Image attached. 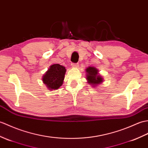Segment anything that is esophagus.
Masks as SVG:
<instances>
[{
  "label": "esophagus",
  "instance_id": "34e87169",
  "mask_svg": "<svg viewBox=\"0 0 148 148\" xmlns=\"http://www.w3.org/2000/svg\"><path fill=\"white\" fill-rule=\"evenodd\" d=\"M71 66L73 68H77L79 67V64H71Z\"/></svg>",
  "mask_w": 148,
  "mask_h": 148
}]
</instances>
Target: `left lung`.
<instances>
[{
    "label": "left lung",
    "instance_id": "8db88e82",
    "mask_svg": "<svg viewBox=\"0 0 148 148\" xmlns=\"http://www.w3.org/2000/svg\"><path fill=\"white\" fill-rule=\"evenodd\" d=\"M86 79L89 84L96 88L103 82V78L98 73L99 71L94 67H88L86 69Z\"/></svg>",
    "mask_w": 148,
    "mask_h": 148
}]
</instances>
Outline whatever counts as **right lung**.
I'll use <instances>...</instances> for the list:
<instances>
[{
  "label": "right lung",
  "mask_w": 148,
  "mask_h": 148,
  "mask_svg": "<svg viewBox=\"0 0 148 148\" xmlns=\"http://www.w3.org/2000/svg\"><path fill=\"white\" fill-rule=\"evenodd\" d=\"M66 67L59 64H53L50 66L42 77V81L48 90H57L63 84Z\"/></svg>",
  "instance_id": "1"
}]
</instances>
